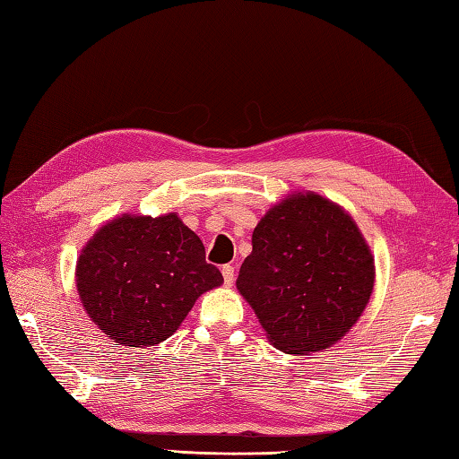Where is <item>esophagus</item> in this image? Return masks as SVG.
I'll return each instance as SVG.
<instances>
[{"label": "esophagus", "instance_id": "1", "mask_svg": "<svg viewBox=\"0 0 459 459\" xmlns=\"http://www.w3.org/2000/svg\"><path fill=\"white\" fill-rule=\"evenodd\" d=\"M222 278H224V284H227V286L235 284V266L224 264L222 266Z\"/></svg>", "mask_w": 459, "mask_h": 459}]
</instances>
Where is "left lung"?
Instances as JSON below:
<instances>
[{
	"label": "left lung",
	"mask_w": 459,
	"mask_h": 459,
	"mask_svg": "<svg viewBox=\"0 0 459 459\" xmlns=\"http://www.w3.org/2000/svg\"><path fill=\"white\" fill-rule=\"evenodd\" d=\"M373 281V255L353 219L319 195L298 193L256 224L237 288L272 345L304 355L355 325Z\"/></svg>",
	"instance_id": "1"
}]
</instances>
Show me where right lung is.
<instances>
[{"label": "right lung", "instance_id": "right-lung-1", "mask_svg": "<svg viewBox=\"0 0 459 459\" xmlns=\"http://www.w3.org/2000/svg\"><path fill=\"white\" fill-rule=\"evenodd\" d=\"M221 284L201 238L173 212L114 219L89 240L76 264L86 314L124 347L171 337L195 299Z\"/></svg>", "mask_w": 459, "mask_h": 459}]
</instances>
